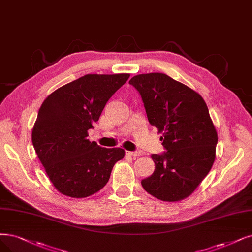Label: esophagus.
<instances>
[{
	"instance_id": "obj_1",
	"label": "esophagus",
	"mask_w": 252,
	"mask_h": 252,
	"mask_svg": "<svg viewBox=\"0 0 252 252\" xmlns=\"http://www.w3.org/2000/svg\"><path fill=\"white\" fill-rule=\"evenodd\" d=\"M126 154L132 157H137L142 155V152H139V151H126Z\"/></svg>"
}]
</instances>
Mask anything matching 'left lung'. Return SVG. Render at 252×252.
<instances>
[{
	"label": "left lung",
	"instance_id": "1",
	"mask_svg": "<svg viewBox=\"0 0 252 252\" xmlns=\"http://www.w3.org/2000/svg\"><path fill=\"white\" fill-rule=\"evenodd\" d=\"M142 96L151 125L166 150L153 154L154 173L142 180L148 193L163 202L188 197L210 172L218 136L203 97L164 73L129 80Z\"/></svg>",
	"mask_w": 252,
	"mask_h": 252
}]
</instances>
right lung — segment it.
Returning <instances> with one entry per match:
<instances>
[{
    "mask_svg": "<svg viewBox=\"0 0 252 252\" xmlns=\"http://www.w3.org/2000/svg\"><path fill=\"white\" fill-rule=\"evenodd\" d=\"M130 74H87L46 97L39 108L32 143L55 188L66 196L92 195L108 182L121 148L107 149L88 139L116 91Z\"/></svg>",
    "mask_w": 252,
    "mask_h": 252,
    "instance_id": "obj_1",
    "label": "right lung"
}]
</instances>
